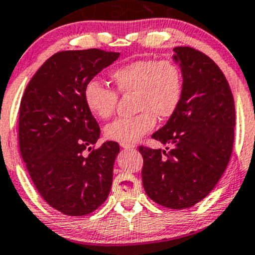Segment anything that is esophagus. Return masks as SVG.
<instances>
[{"label":"esophagus","mask_w":255,"mask_h":255,"mask_svg":"<svg viewBox=\"0 0 255 255\" xmlns=\"http://www.w3.org/2000/svg\"><path fill=\"white\" fill-rule=\"evenodd\" d=\"M122 148H124V149H132V148H135V145L133 144H125V143H122Z\"/></svg>","instance_id":"obj_1"}]
</instances>
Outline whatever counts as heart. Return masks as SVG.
<instances>
[{
	"label": "heart",
	"mask_w": 255,
	"mask_h": 255,
	"mask_svg": "<svg viewBox=\"0 0 255 255\" xmlns=\"http://www.w3.org/2000/svg\"><path fill=\"white\" fill-rule=\"evenodd\" d=\"M111 78L120 94H133L132 117L108 124L105 135L114 142L132 144L153 130L155 117L165 120L176 112L183 93L179 66L170 60H138L114 70ZM84 102L89 112L108 119L116 111L118 95L104 83L93 79L84 88Z\"/></svg>",
	"instance_id": "b5f03b06"
}]
</instances>
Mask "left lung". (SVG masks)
Instances as JSON below:
<instances>
[{
    "label": "left lung",
    "instance_id": "8db88e82",
    "mask_svg": "<svg viewBox=\"0 0 255 255\" xmlns=\"http://www.w3.org/2000/svg\"><path fill=\"white\" fill-rule=\"evenodd\" d=\"M183 76L176 112L151 135L165 150L139 147L142 182L156 204L184 210L205 199L224 173L234 144L235 104L212 59L189 47L173 49Z\"/></svg>",
    "mask_w": 255,
    "mask_h": 255
}]
</instances>
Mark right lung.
Returning <instances> with one entry per match:
<instances>
[{"mask_svg":"<svg viewBox=\"0 0 255 255\" xmlns=\"http://www.w3.org/2000/svg\"><path fill=\"white\" fill-rule=\"evenodd\" d=\"M119 55L101 49L59 51L39 67L21 99L22 160L41 196L66 216L94 212L112 187L119 144L107 141L93 149L100 127L85 106L84 88Z\"/></svg>","mask_w":255,"mask_h":255,"instance_id":"obj_1","label":"right lung"}]
</instances>
